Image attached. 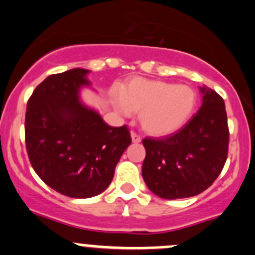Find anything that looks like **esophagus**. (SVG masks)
Here are the masks:
<instances>
[{
  "label": "esophagus",
  "instance_id": "obj_1",
  "mask_svg": "<svg viewBox=\"0 0 255 255\" xmlns=\"http://www.w3.org/2000/svg\"><path fill=\"white\" fill-rule=\"evenodd\" d=\"M131 140H132V142H135V143L141 142V136L137 135L135 131H131Z\"/></svg>",
  "mask_w": 255,
  "mask_h": 255
}]
</instances>
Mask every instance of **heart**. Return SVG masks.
Instances as JSON below:
<instances>
[{"label":"heart","mask_w":255,"mask_h":255,"mask_svg":"<svg viewBox=\"0 0 255 255\" xmlns=\"http://www.w3.org/2000/svg\"><path fill=\"white\" fill-rule=\"evenodd\" d=\"M196 94L188 86L163 81L133 78L123 94L113 93V104L123 115L138 113L141 127L153 135L174 132L188 122L195 107Z\"/></svg>","instance_id":"obj_1"}]
</instances>
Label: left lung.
Listing matches in <instances>:
<instances>
[{
  "label": "left lung",
  "instance_id": "8db88e82",
  "mask_svg": "<svg viewBox=\"0 0 255 255\" xmlns=\"http://www.w3.org/2000/svg\"><path fill=\"white\" fill-rule=\"evenodd\" d=\"M203 104L177 132L142 140L146 157L142 178L163 199L195 196L215 182L227 159L230 131L225 102L212 89L200 87Z\"/></svg>",
  "mask_w": 255,
  "mask_h": 255
}]
</instances>
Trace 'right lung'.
<instances>
[{
	"label": "right lung",
	"instance_id": "obj_1",
	"mask_svg": "<svg viewBox=\"0 0 255 255\" xmlns=\"http://www.w3.org/2000/svg\"><path fill=\"white\" fill-rule=\"evenodd\" d=\"M88 70L46 77L34 89L25 113V147L31 167L62 195L86 199L103 193L131 143L127 125L112 128L81 102Z\"/></svg>",
	"mask_w": 255,
	"mask_h": 255
}]
</instances>
